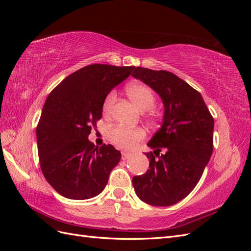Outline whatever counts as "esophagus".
<instances>
[{"mask_svg":"<svg viewBox=\"0 0 251 251\" xmlns=\"http://www.w3.org/2000/svg\"><path fill=\"white\" fill-rule=\"evenodd\" d=\"M130 156H131V153H128V151H121V159H123V160H126V159Z\"/></svg>","mask_w":251,"mask_h":251,"instance_id":"obj_1","label":"esophagus"}]
</instances>
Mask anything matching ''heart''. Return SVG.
I'll list each match as a JSON object with an SVG mask.
<instances>
[{
    "mask_svg": "<svg viewBox=\"0 0 251 251\" xmlns=\"http://www.w3.org/2000/svg\"><path fill=\"white\" fill-rule=\"evenodd\" d=\"M127 95L131 100L140 111H149L155 105L156 97L148 86L142 83H133L127 87ZM116 94L114 91L110 92L104 98L102 103V111L105 115H109L115 102ZM146 133L139 127L130 128L116 126L110 128L109 138L116 147L121 149H134L144 138Z\"/></svg>",
    "mask_w": 251,
    "mask_h": 251,
    "instance_id": "heart-1",
    "label": "heart"
}]
</instances>
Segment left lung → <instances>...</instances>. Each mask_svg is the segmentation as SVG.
<instances>
[{
	"instance_id": "left-lung-1",
	"label": "left lung",
	"mask_w": 251,
	"mask_h": 251,
	"mask_svg": "<svg viewBox=\"0 0 251 251\" xmlns=\"http://www.w3.org/2000/svg\"><path fill=\"white\" fill-rule=\"evenodd\" d=\"M132 76L153 89L164 107L162 125L148 142L150 169L133 178V186L141 201L171 206L193 191L209 162L214 118L198 91L174 73L137 67Z\"/></svg>"
}]
</instances>
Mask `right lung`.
Returning a JSON list of instances; mask_svg holds the SVG:
<instances>
[{"label": "right lung", "instance_id": "right-lung-1", "mask_svg": "<svg viewBox=\"0 0 251 251\" xmlns=\"http://www.w3.org/2000/svg\"><path fill=\"white\" fill-rule=\"evenodd\" d=\"M135 67L95 64L67 76L47 97L36 127L41 169L65 198L100 195L121 154L111 144L98 149L88 139L101 118L104 98Z\"/></svg>", "mask_w": 251, "mask_h": 251}]
</instances>
